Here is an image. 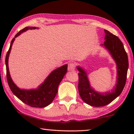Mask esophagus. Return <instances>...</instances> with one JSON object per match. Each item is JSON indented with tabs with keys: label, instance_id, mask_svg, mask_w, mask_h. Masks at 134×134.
I'll return each mask as SVG.
<instances>
[{
	"label": "esophagus",
	"instance_id": "34e87169",
	"mask_svg": "<svg viewBox=\"0 0 134 134\" xmlns=\"http://www.w3.org/2000/svg\"><path fill=\"white\" fill-rule=\"evenodd\" d=\"M76 65L74 63H69L68 64V69H69V70H70V71L74 70V69H76Z\"/></svg>",
	"mask_w": 134,
	"mask_h": 134
}]
</instances>
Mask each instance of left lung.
Segmentation results:
<instances>
[{"mask_svg": "<svg viewBox=\"0 0 134 134\" xmlns=\"http://www.w3.org/2000/svg\"><path fill=\"white\" fill-rule=\"evenodd\" d=\"M105 41L103 44L111 54L117 66L116 83L111 92L99 93L93 89L90 84L87 73L81 67L77 66L79 73V92L85 103L93 107H102L112 102L123 90L127 78L129 62L127 53L121 40L116 36L104 30Z\"/></svg>", "mask_w": 134, "mask_h": 134, "instance_id": "8db88e82", "label": "left lung"}]
</instances>
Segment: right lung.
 Masks as SVG:
<instances>
[{"label":"right lung","mask_w":134,"mask_h":134,"mask_svg":"<svg viewBox=\"0 0 134 134\" xmlns=\"http://www.w3.org/2000/svg\"><path fill=\"white\" fill-rule=\"evenodd\" d=\"M36 29L35 27H26L16 35L11 42L10 48L6 55L5 65H6L7 82L13 93L27 105L34 107L43 108L49 105L55 97L58 91V85L67 72L68 65H65L53 71L37 89L28 90L20 89L14 84L11 78L8 69L9 55L15 38L29 29Z\"/></svg>","instance_id":"obj_1"}]
</instances>
